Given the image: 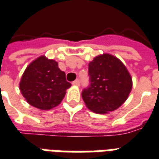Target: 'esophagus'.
Wrapping results in <instances>:
<instances>
[{"label":"esophagus","mask_w":159,"mask_h":159,"mask_svg":"<svg viewBox=\"0 0 159 159\" xmlns=\"http://www.w3.org/2000/svg\"><path fill=\"white\" fill-rule=\"evenodd\" d=\"M80 83H81V82H80V80L77 79L72 82V85H74V86H80Z\"/></svg>","instance_id":"1"}]
</instances>
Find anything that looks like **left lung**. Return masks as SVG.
<instances>
[{
    "instance_id": "left-lung-1",
    "label": "left lung",
    "mask_w": 159,
    "mask_h": 159,
    "mask_svg": "<svg viewBox=\"0 0 159 159\" xmlns=\"http://www.w3.org/2000/svg\"><path fill=\"white\" fill-rule=\"evenodd\" d=\"M89 87L82 99L89 110L105 114L119 108L132 89V78L123 62L109 53L97 56L88 66Z\"/></svg>"
}]
</instances>
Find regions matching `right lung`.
<instances>
[{
  "label": "right lung",
  "instance_id": "obj_1",
  "mask_svg": "<svg viewBox=\"0 0 159 159\" xmlns=\"http://www.w3.org/2000/svg\"><path fill=\"white\" fill-rule=\"evenodd\" d=\"M71 87L65 72L57 62L40 56L31 62L24 72L20 90L26 102L36 108L48 111L58 106Z\"/></svg>",
  "mask_w": 159,
  "mask_h": 159
}]
</instances>
